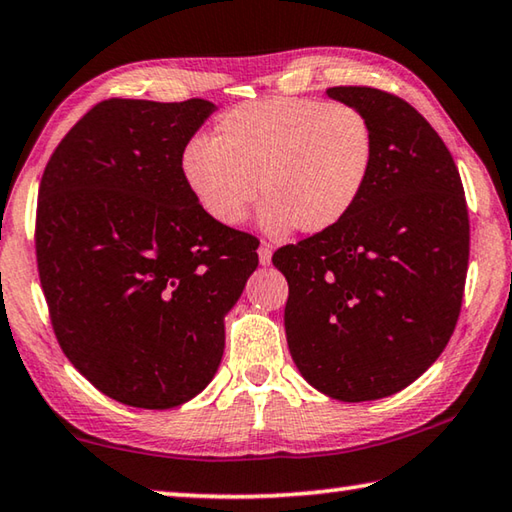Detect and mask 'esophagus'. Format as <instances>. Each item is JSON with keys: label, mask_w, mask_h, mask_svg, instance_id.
Segmentation results:
<instances>
[{"label": "esophagus", "mask_w": 512, "mask_h": 512, "mask_svg": "<svg viewBox=\"0 0 512 512\" xmlns=\"http://www.w3.org/2000/svg\"><path fill=\"white\" fill-rule=\"evenodd\" d=\"M259 264L262 266H266V264H271V257H273V248H271V244H266V241H262V246H259Z\"/></svg>", "instance_id": "obj_1"}]
</instances>
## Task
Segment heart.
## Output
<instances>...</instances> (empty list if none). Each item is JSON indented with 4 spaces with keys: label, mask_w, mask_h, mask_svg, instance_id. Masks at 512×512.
<instances>
[{
    "label": "heart",
    "mask_w": 512,
    "mask_h": 512,
    "mask_svg": "<svg viewBox=\"0 0 512 512\" xmlns=\"http://www.w3.org/2000/svg\"><path fill=\"white\" fill-rule=\"evenodd\" d=\"M375 167V128L352 103L273 97L244 103L185 144L189 192L221 225L266 198L262 225L282 235L332 230L359 203Z\"/></svg>",
    "instance_id": "b5f03b06"
}]
</instances>
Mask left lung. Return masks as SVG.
Listing matches in <instances>:
<instances>
[{"label": "left lung", "instance_id": "1", "mask_svg": "<svg viewBox=\"0 0 512 512\" xmlns=\"http://www.w3.org/2000/svg\"><path fill=\"white\" fill-rule=\"evenodd\" d=\"M327 97L363 110L375 167L332 230L277 248L289 282L284 327L311 386L341 402L402 391L454 334L470 259V216L452 153L409 101L366 85Z\"/></svg>", "mask_w": 512, "mask_h": 512}]
</instances>
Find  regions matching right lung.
Instances as JSON below:
<instances>
[{"instance_id": "obj_1", "label": "right lung", "mask_w": 512, "mask_h": 512, "mask_svg": "<svg viewBox=\"0 0 512 512\" xmlns=\"http://www.w3.org/2000/svg\"><path fill=\"white\" fill-rule=\"evenodd\" d=\"M214 103L106 99L42 173L36 259L58 345L103 395L173 409L210 384L257 237L216 223L180 155Z\"/></svg>"}]
</instances>
